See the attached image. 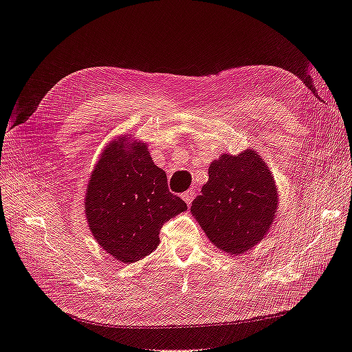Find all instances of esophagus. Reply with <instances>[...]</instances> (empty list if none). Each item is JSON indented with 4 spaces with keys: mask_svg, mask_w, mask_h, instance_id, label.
<instances>
[{
    "mask_svg": "<svg viewBox=\"0 0 352 352\" xmlns=\"http://www.w3.org/2000/svg\"><path fill=\"white\" fill-rule=\"evenodd\" d=\"M194 197H195V192H194V189H188L186 192H184L182 194V199L186 202L188 206H190L192 204V201H194Z\"/></svg>",
    "mask_w": 352,
    "mask_h": 352,
    "instance_id": "34e87169",
    "label": "esophagus"
}]
</instances>
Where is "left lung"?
Returning <instances> with one entry per match:
<instances>
[{"label":"left lung","mask_w":352,"mask_h":352,"mask_svg":"<svg viewBox=\"0 0 352 352\" xmlns=\"http://www.w3.org/2000/svg\"><path fill=\"white\" fill-rule=\"evenodd\" d=\"M279 207V190L267 163L247 148L238 155L223 153L208 166L190 212L211 243L241 255L265 238Z\"/></svg>","instance_id":"obj_1"}]
</instances>
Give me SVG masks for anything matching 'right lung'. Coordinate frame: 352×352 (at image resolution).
<instances>
[{"label": "right lung", "instance_id": "1", "mask_svg": "<svg viewBox=\"0 0 352 352\" xmlns=\"http://www.w3.org/2000/svg\"><path fill=\"white\" fill-rule=\"evenodd\" d=\"M83 207L95 241L124 264L155 251L164 221L188 208L168 190L166 172L154 164L148 145L131 135L116 138L102 150Z\"/></svg>", "mask_w": 352, "mask_h": 352}]
</instances>
